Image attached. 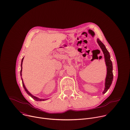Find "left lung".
Segmentation results:
<instances>
[{
	"label": "left lung",
	"instance_id": "8db88e82",
	"mask_svg": "<svg viewBox=\"0 0 130 130\" xmlns=\"http://www.w3.org/2000/svg\"><path fill=\"white\" fill-rule=\"evenodd\" d=\"M97 42L100 47L102 49L103 54L104 55L105 60L107 67V75L105 83V87L104 89V91L103 92V94H104L107 92V91L108 90V89L110 87L113 81V67L112 61L110 60V54L109 52L107 51L105 46L98 38L97 40Z\"/></svg>",
	"mask_w": 130,
	"mask_h": 130
}]
</instances>
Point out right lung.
Listing matches in <instances>:
<instances>
[{"instance_id": "obj_1", "label": "right lung", "mask_w": 130, "mask_h": 130, "mask_svg": "<svg viewBox=\"0 0 130 130\" xmlns=\"http://www.w3.org/2000/svg\"><path fill=\"white\" fill-rule=\"evenodd\" d=\"M23 59H24V57H23V58H22V61H21V71H20V75H21V76H22V62H23ZM21 79H22V85H23V87H24V89H25V92H26V93H27L29 96H31L33 99H34V100H35L36 101H46V100H47V99H48V98H47V99H42V98H38V97H35V96H33L32 94H31L30 93H29V92L27 91V89H26V88L25 87V85H24V83H23V79H22V77H21Z\"/></svg>"}]
</instances>
